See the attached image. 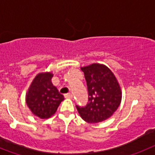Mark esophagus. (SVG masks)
I'll list each match as a JSON object with an SVG mask.
<instances>
[{"instance_id": "1", "label": "esophagus", "mask_w": 155, "mask_h": 155, "mask_svg": "<svg viewBox=\"0 0 155 155\" xmlns=\"http://www.w3.org/2000/svg\"><path fill=\"white\" fill-rule=\"evenodd\" d=\"M64 97H65L66 98H72L73 95H72V94L68 93V94H64Z\"/></svg>"}]
</instances>
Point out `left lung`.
Segmentation results:
<instances>
[{"label": "left lung", "instance_id": "left-lung-1", "mask_svg": "<svg viewBox=\"0 0 155 155\" xmlns=\"http://www.w3.org/2000/svg\"><path fill=\"white\" fill-rule=\"evenodd\" d=\"M88 90V103L76 106L78 113L87 123H98L109 119L121 102L122 92L113 71L105 64L94 63L81 68Z\"/></svg>", "mask_w": 155, "mask_h": 155}]
</instances>
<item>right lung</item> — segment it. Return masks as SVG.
Wrapping results in <instances>:
<instances>
[{
  "label": "right lung",
  "mask_w": 155,
  "mask_h": 155,
  "mask_svg": "<svg viewBox=\"0 0 155 155\" xmlns=\"http://www.w3.org/2000/svg\"><path fill=\"white\" fill-rule=\"evenodd\" d=\"M52 72H41L31 82L26 94V103L35 116L48 119L55 114L61 102L64 99L52 84Z\"/></svg>",
  "instance_id": "1"
}]
</instances>
